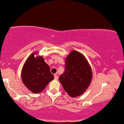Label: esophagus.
<instances>
[{"mask_svg": "<svg viewBox=\"0 0 124 124\" xmlns=\"http://www.w3.org/2000/svg\"><path fill=\"white\" fill-rule=\"evenodd\" d=\"M54 78H55V79H56V80L58 79V75H57V74H55L54 75Z\"/></svg>", "mask_w": 124, "mask_h": 124, "instance_id": "1", "label": "esophagus"}]
</instances>
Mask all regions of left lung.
<instances>
[{
	"mask_svg": "<svg viewBox=\"0 0 124 124\" xmlns=\"http://www.w3.org/2000/svg\"><path fill=\"white\" fill-rule=\"evenodd\" d=\"M92 78L91 68L82 54L73 50L65 59V71L59 77L64 90L72 97L84 93Z\"/></svg>",
	"mask_w": 124,
	"mask_h": 124,
	"instance_id": "obj_1",
	"label": "left lung"
}]
</instances>
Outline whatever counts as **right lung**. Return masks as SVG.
<instances>
[{"label": "right lung", "instance_id": "1", "mask_svg": "<svg viewBox=\"0 0 124 124\" xmlns=\"http://www.w3.org/2000/svg\"><path fill=\"white\" fill-rule=\"evenodd\" d=\"M31 54L23 66L22 79L29 90L34 93L41 92L54 77L50 72V67L45 62L42 57L35 58Z\"/></svg>", "mask_w": 124, "mask_h": 124}]
</instances>
